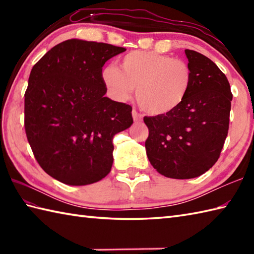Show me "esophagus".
<instances>
[{"label":"esophagus","instance_id":"34e87169","mask_svg":"<svg viewBox=\"0 0 254 254\" xmlns=\"http://www.w3.org/2000/svg\"><path fill=\"white\" fill-rule=\"evenodd\" d=\"M132 116H133L134 122H141L143 120V116L141 115V113H138L136 110L132 111Z\"/></svg>","mask_w":254,"mask_h":254}]
</instances>
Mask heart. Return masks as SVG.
<instances>
[{
  "instance_id": "heart-1",
  "label": "heart",
  "mask_w": 254,
  "mask_h": 254,
  "mask_svg": "<svg viewBox=\"0 0 254 254\" xmlns=\"http://www.w3.org/2000/svg\"><path fill=\"white\" fill-rule=\"evenodd\" d=\"M101 79L110 95L126 100L136 87V100L152 116L179 109L192 87V72L185 61L154 51L134 50L120 60V69L107 65Z\"/></svg>"
}]
</instances>
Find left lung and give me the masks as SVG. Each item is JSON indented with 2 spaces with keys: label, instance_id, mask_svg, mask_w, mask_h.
I'll return each instance as SVG.
<instances>
[{
  "label": "left lung",
  "instance_id": "8db88e82",
  "mask_svg": "<svg viewBox=\"0 0 254 254\" xmlns=\"http://www.w3.org/2000/svg\"><path fill=\"white\" fill-rule=\"evenodd\" d=\"M192 87L179 109L144 117L147 157L160 175L191 179L218 160L227 137L233 94L226 75L207 57L186 50Z\"/></svg>",
  "mask_w": 254,
  "mask_h": 254
}]
</instances>
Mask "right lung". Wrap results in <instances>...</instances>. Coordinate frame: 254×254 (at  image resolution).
Segmentation results:
<instances>
[{"label": "right lung", "mask_w": 254, "mask_h": 254, "mask_svg": "<svg viewBox=\"0 0 254 254\" xmlns=\"http://www.w3.org/2000/svg\"><path fill=\"white\" fill-rule=\"evenodd\" d=\"M126 48L71 39L32 67L25 93V131L38 164L69 186L109 174L112 138L133 123L132 107L105 97V63Z\"/></svg>", "instance_id": "1"}]
</instances>
